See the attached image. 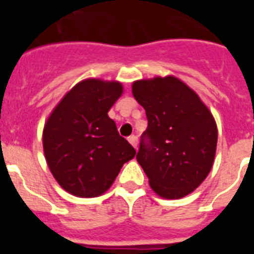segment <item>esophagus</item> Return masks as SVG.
I'll list each match as a JSON object with an SVG mask.
<instances>
[{
	"mask_svg": "<svg viewBox=\"0 0 254 254\" xmlns=\"http://www.w3.org/2000/svg\"><path fill=\"white\" fill-rule=\"evenodd\" d=\"M128 142L131 143V145L134 147V149H137V137H136V136H129V137H128Z\"/></svg>",
	"mask_w": 254,
	"mask_h": 254,
	"instance_id": "esophagus-1",
	"label": "esophagus"
}]
</instances>
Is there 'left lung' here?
Listing matches in <instances>:
<instances>
[{
	"mask_svg": "<svg viewBox=\"0 0 254 254\" xmlns=\"http://www.w3.org/2000/svg\"><path fill=\"white\" fill-rule=\"evenodd\" d=\"M132 94L146 112L147 128L136 159L151 190L167 199L192 193L214 164L217 145L214 116L176 76L137 80L132 84Z\"/></svg>",
	"mask_w": 254,
	"mask_h": 254,
	"instance_id": "8db88e82",
	"label": "left lung"
}]
</instances>
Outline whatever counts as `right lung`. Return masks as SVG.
Wrapping results in <instances>:
<instances>
[{"instance_id": "right-lung-1", "label": "right lung", "mask_w": 254, "mask_h": 254, "mask_svg": "<svg viewBox=\"0 0 254 254\" xmlns=\"http://www.w3.org/2000/svg\"><path fill=\"white\" fill-rule=\"evenodd\" d=\"M118 81L86 78L66 93L49 114L43 150L52 176L66 192L98 197L116 181L136 150L121 137L108 112L120 99Z\"/></svg>"}]
</instances>
